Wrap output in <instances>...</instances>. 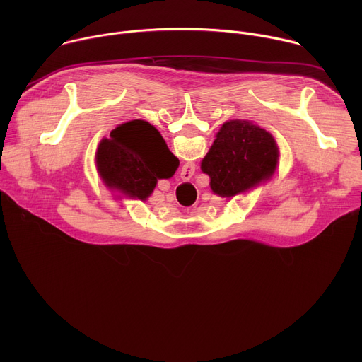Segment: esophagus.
I'll return each mask as SVG.
<instances>
[{
  "label": "esophagus",
  "mask_w": 362,
  "mask_h": 362,
  "mask_svg": "<svg viewBox=\"0 0 362 362\" xmlns=\"http://www.w3.org/2000/svg\"><path fill=\"white\" fill-rule=\"evenodd\" d=\"M189 168H190V166H189ZM186 172H187V170H186ZM190 172H192V170H189V173H190Z\"/></svg>",
  "instance_id": "esophagus-1"
}]
</instances>
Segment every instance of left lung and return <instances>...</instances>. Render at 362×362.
<instances>
[{
  "label": "left lung",
  "mask_w": 362,
  "mask_h": 362,
  "mask_svg": "<svg viewBox=\"0 0 362 362\" xmlns=\"http://www.w3.org/2000/svg\"><path fill=\"white\" fill-rule=\"evenodd\" d=\"M278 163V146L267 130L245 120L225 123L202 170L211 176L212 190L230 197L272 176Z\"/></svg>",
  "instance_id": "left-lung-1"
}]
</instances>
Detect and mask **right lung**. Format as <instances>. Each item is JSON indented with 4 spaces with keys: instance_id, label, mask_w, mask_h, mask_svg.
Returning a JSON list of instances; mask_svg holds the SVG:
<instances>
[{
    "instance_id": "add662e5",
    "label": "right lung",
    "mask_w": 362,
    "mask_h": 362,
    "mask_svg": "<svg viewBox=\"0 0 362 362\" xmlns=\"http://www.w3.org/2000/svg\"><path fill=\"white\" fill-rule=\"evenodd\" d=\"M97 168L107 186L146 200L158 179H169L179 160L150 123L133 120L115 129L97 151Z\"/></svg>"
}]
</instances>
